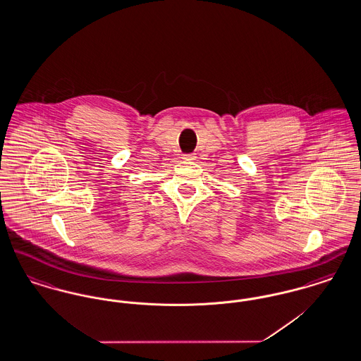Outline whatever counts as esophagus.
<instances>
[{"label": "esophagus", "mask_w": 361, "mask_h": 361, "mask_svg": "<svg viewBox=\"0 0 361 361\" xmlns=\"http://www.w3.org/2000/svg\"><path fill=\"white\" fill-rule=\"evenodd\" d=\"M195 158H196V155L195 154L183 155V159H185V161H195Z\"/></svg>", "instance_id": "obj_1"}]
</instances>
